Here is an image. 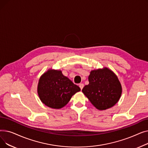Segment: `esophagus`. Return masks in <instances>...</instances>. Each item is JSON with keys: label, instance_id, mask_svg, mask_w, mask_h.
Returning <instances> with one entry per match:
<instances>
[{"label": "esophagus", "instance_id": "obj_1", "mask_svg": "<svg viewBox=\"0 0 148 148\" xmlns=\"http://www.w3.org/2000/svg\"><path fill=\"white\" fill-rule=\"evenodd\" d=\"M79 87L80 88L81 90H82V89H83V87H84V84H83V83H80V84H79Z\"/></svg>", "mask_w": 148, "mask_h": 148}]
</instances>
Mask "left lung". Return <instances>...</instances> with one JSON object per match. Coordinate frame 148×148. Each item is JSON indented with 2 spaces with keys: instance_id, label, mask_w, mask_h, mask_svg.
Listing matches in <instances>:
<instances>
[{
  "instance_id": "left-lung-1",
  "label": "left lung",
  "mask_w": 148,
  "mask_h": 148,
  "mask_svg": "<svg viewBox=\"0 0 148 148\" xmlns=\"http://www.w3.org/2000/svg\"><path fill=\"white\" fill-rule=\"evenodd\" d=\"M89 83L82 92L97 109L106 110L114 106L121 94V84L116 74L109 69L92 71L89 75Z\"/></svg>"
}]
</instances>
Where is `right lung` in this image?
<instances>
[{
	"instance_id": "obj_1",
	"label": "right lung",
	"mask_w": 148,
	"mask_h": 148,
	"mask_svg": "<svg viewBox=\"0 0 148 148\" xmlns=\"http://www.w3.org/2000/svg\"><path fill=\"white\" fill-rule=\"evenodd\" d=\"M80 90L77 85L59 70L49 69L40 77L38 85V94L41 101L56 109L64 107Z\"/></svg>"
}]
</instances>
